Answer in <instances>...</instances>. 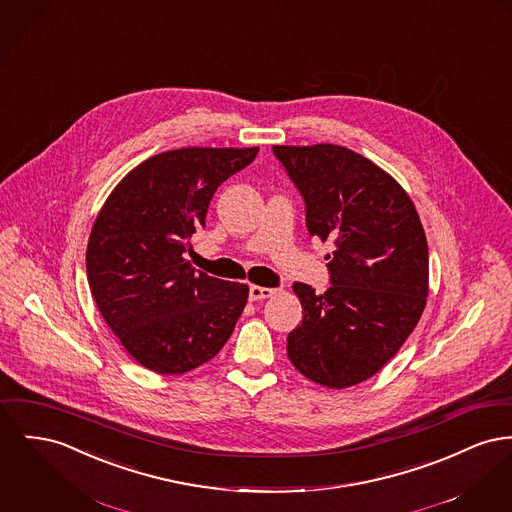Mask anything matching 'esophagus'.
Wrapping results in <instances>:
<instances>
[{
  "mask_svg": "<svg viewBox=\"0 0 512 512\" xmlns=\"http://www.w3.org/2000/svg\"><path fill=\"white\" fill-rule=\"evenodd\" d=\"M272 294H274V290L265 288V286H251L249 288V300L251 301L267 300V298H271Z\"/></svg>",
  "mask_w": 512,
  "mask_h": 512,
  "instance_id": "1",
  "label": "esophagus"
}]
</instances>
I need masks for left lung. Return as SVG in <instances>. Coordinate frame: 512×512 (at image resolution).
<instances>
[{
  "mask_svg": "<svg viewBox=\"0 0 512 512\" xmlns=\"http://www.w3.org/2000/svg\"><path fill=\"white\" fill-rule=\"evenodd\" d=\"M272 151L303 195L309 234L334 245L325 294L294 284L303 321L288 334V358L317 385L354 387L402 348L425 309L420 216L404 187L358 152L331 143Z\"/></svg>",
  "mask_w": 512,
  "mask_h": 512,
  "instance_id": "8db88e82",
  "label": "left lung"
}]
</instances>
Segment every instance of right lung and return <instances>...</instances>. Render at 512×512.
I'll use <instances>...</instances> for the list:
<instances>
[{"mask_svg":"<svg viewBox=\"0 0 512 512\" xmlns=\"http://www.w3.org/2000/svg\"><path fill=\"white\" fill-rule=\"evenodd\" d=\"M259 147H185L135 166L108 195L87 245V278L127 354L160 375L212 360L228 342L249 288L197 272L183 257L205 226L216 187Z\"/></svg>","mask_w":512,"mask_h":512,"instance_id":"right-lung-1","label":"right lung"}]
</instances>
